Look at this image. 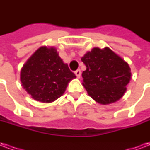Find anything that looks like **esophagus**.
I'll use <instances>...</instances> for the list:
<instances>
[{"label": "esophagus", "mask_w": 150, "mask_h": 150, "mask_svg": "<svg viewBox=\"0 0 150 150\" xmlns=\"http://www.w3.org/2000/svg\"><path fill=\"white\" fill-rule=\"evenodd\" d=\"M75 75L77 76V78H79L80 76H81V71H80V69H78V70H76L75 71Z\"/></svg>", "instance_id": "esophagus-1"}]
</instances>
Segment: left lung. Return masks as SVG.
<instances>
[{
  "label": "left lung",
  "mask_w": 150,
  "mask_h": 150,
  "mask_svg": "<svg viewBox=\"0 0 150 150\" xmlns=\"http://www.w3.org/2000/svg\"><path fill=\"white\" fill-rule=\"evenodd\" d=\"M81 60L87 67L82 73L83 85L93 100L108 104L122 97L131 79L127 62L108 47L93 48Z\"/></svg>",
  "instance_id": "1"
}]
</instances>
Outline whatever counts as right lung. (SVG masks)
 I'll return each mask as SVG.
<instances>
[{
    "label": "right lung",
    "mask_w": 150,
    "mask_h": 150,
    "mask_svg": "<svg viewBox=\"0 0 150 150\" xmlns=\"http://www.w3.org/2000/svg\"><path fill=\"white\" fill-rule=\"evenodd\" d=\"M75 77L57 50L46 46L34 53L21 71L22 87L33 99L42 103H50L60 97Z\"/></svg>",
    "instance_id": "obj_1"
}]
</instances>
